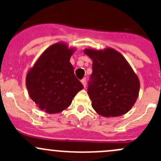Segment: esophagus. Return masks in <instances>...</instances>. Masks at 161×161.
I'll list each match as a JSON object with an SVG mask.
<instances>
[{
  "label": "esophagus",
  "mask_w": 161,
  "mask_h": 161,
  "mask_svg": "<svg viewBox=\"0 0 161 161\" xmlns=\"http://www.w3.org/2000/svg\"><path fill=\"white\" fill-rule=\"evenodd\" d=\"M81 82H82V84L83 85L84 87H86V79H83L81 80Z\"/></svg>",
  "instance_id": "obj_1"
}]
</instances>
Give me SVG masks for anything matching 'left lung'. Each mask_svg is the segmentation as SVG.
Here are the masks:
<instances>
[{
	"label": "left lung",
	"instance_id": "1",
	"mask_svg": "<svg viewBox=\"0 0 161 161\" xmlns=\"http://www.w3.org/2000/svg\"><path fill=\"white\" fill-rule=\"evenodd\" d=\"M83 51L92 61L88 95L94 111L106 118L129 112L139 97L140 82L127 60L111 47Z\"/></svg>",
	"mask_w": 161,
	"mask_h": 161
}]
</instances>
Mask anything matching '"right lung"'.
Listing matches in <instances>:
<instances>
[{"mask_svg":"<svg viewBox=\"0 0 161 161\" xmlns=\"http://www.w3.org/2000/svg\"><path fill=\"white\" fill-rule=\"evenodd\" d=\"M75 50L63 42L54 43L42 53L27 72L28 93L41 111L47 114L64 111L83 89L70 63Z\"/></svg>","mask_w":161,"mask_h":161,"instance_id":"obj_1","label":"right lung"}]
</instances>
